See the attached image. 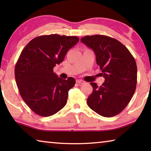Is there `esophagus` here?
I'll return each instance as SVG.
<instances>
[{"mask_svg": "<svg viewBox=\"0 0 151 151\" xmlns=\"http://www.w3.org/2000/svg\"><path fill=\"white\" fill-rule=\"evenodd\" d=\"M76 83H78V85H83V84H85V82L84 81H82V80H76Z\"/></svg>", "mask_w": 151, "mask_h": 151, "instance_id": "esophagus-1", "label": "esophagus"}]
</instances>
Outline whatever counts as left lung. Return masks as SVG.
<instances>
[{"label":"left lung","instance_id":"left-lung-1","mask_svg":"<svg viewBox=\"0 0 151 151\" xmlns=\"http://www.w3.org/2000/svg\"><path fill=\"white\" fill-rule=\"evenodd\" d=\"M81 42L93 49L105 78L101 86L91 83L93 93L87 104L104 117L116 116L127 106L135 92L137 67L134 57L121 42L104 35L86 36Z\"/></svg>","mask_w":151,"mask_h":151}]
</instances>
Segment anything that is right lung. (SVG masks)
Here are the masks:
<instances>
[{
	"instance_id": "right-lung-1",
	"label": "right lung",
	"mask_w": 151,
	"mask_h": 151,
	"mask_svg": "<svg viewBox=\"0 0 151 151\" xmlns=\"http://www.w3.org/2000/svg\"><path fill=\"white\" fill-rule=\"evenodd\" d=\"M78 40L75 36L42 35L30 40L20 53L14 68L16 83L23 101L38 115L52 116L66 105L75 80L58 77L53 68Z\"/></svg>"
}]
</instances>
